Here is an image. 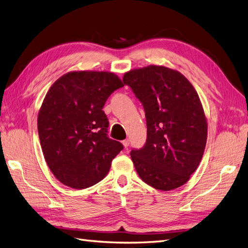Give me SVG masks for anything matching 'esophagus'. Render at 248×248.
Here are the masks:
<instances>
[{
  "label": "esophagus",
  "instance_id": "obj_1",
  "mask_svg": "<svg viewBox=\"0 0 248 248\" xmlns=\"http://www.w3.org/2000/svg\"><path fill=\"white\" fill-rule=\"evenodd\" d=\"M122 144H123V146H124L125 148H128V146H129V140H124L122 141Z\"/></svg>",
  "mask_w": 248,
  "mask_h": 248
}]
</instances>
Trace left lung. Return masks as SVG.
Instances as JSON below:
<instances>
[{
	"mask_svg": "<svg viewBox=\"0 0 248 248\" xmlns=\"http://www.w3.org/2000/svg\"><path fill=\"white\" fill-rule=\"evenodd\" d=\"M123 81L146 114V144L130 152L140 178L162 191L184 185L199 167L208 136L196 89L182 73L159 65L127 71Z\"/></svg>",
	"mask_w": 248,
	"mask_h": 248,
	"instance_id": "8db88e82",
	"label": "left lung"
}]
</instances>
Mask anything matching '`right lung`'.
<instances>
[{
	"instance_id": "add662e5",
	"label": "right lung",
	"mask_w": 248,
	"mask_h": 248,
	"mask_svg": "<svg viewBox=\"0 0 248 248\" xmlns=\"http://www.w3.org/2000/svg\"><path fill=\"white\" fill-rule=\"evenodd\" d=\"M123 86L114 72L86 70L66 73L49 88L37 126L44 158L64 185L84 189L108 175L123 145L108 137L102 108Z\"/></svg>"
}]
</instances>
